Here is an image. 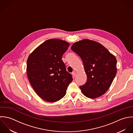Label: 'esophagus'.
Here are the masks:
<instances>
[{
  "label": "esophagus",
  "instance_id": "esophagus-1",
  "mask_svg": "<svg viewBox=\"0 0 133 133\" xmlns=\"http://www.w3.org/2000/svg\"><path fill=\"white\" fill-rule=\"evenodd\" d=\"M72 76H74V77H75L76 76V71H73L72 72Z\"/></svg>",
  "mask_w": 133,
  "mask_h": 133
}]
</instances>
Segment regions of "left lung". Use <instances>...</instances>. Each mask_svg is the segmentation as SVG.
Masks as SVG:
<instances>
[{
	"label": "left lung",
	"instance_id": "left-lung-1",
	"mask_svg": "<svg viewBox=\"0 0 133 133\" xmlns=\"http://www.w3.org/2000/svg\"><path fill=\"white\" fill-rule=\"evenodd\" d=\"M71 49L81 58L87 81L80 86L87 98L95 99L105 94L114 79L117 59L103 46L89 39L75 43Z\"/></svg>",
	"mask_w": 133,
	"mask_h": 133
}]
</instances>
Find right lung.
<instances>
[{
	"label": "right lung",
	"instance_id": "1",
	"mask_svg": "<svg viewBox=\"0 0 133 133\" xmlns=\"http://www.w3.org/2000/svg\"><path fill=\"white\" fill-rule=\"evenodd\" d=\"M69 46V44L63 40L48 39L28 58V79L36 94L45 101L54 102L61 99L73 80L62 60Z\"/></svg>",
	"mask_w": 133,
	"mask_h": 133
}]
</instances>
